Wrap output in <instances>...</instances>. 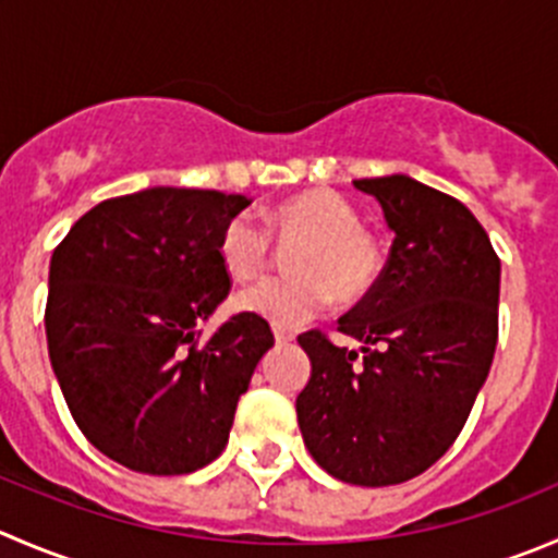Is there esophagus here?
<instances>
[{"label": "esophagus", "instance_id": "1", "mask_svg": "<svg viewBox=\"0 0 558 558\" xmlns=\"http://www.w3.org/2000/svg\"><path fill=\"white\" fill-rule=\"evenodd\" d=\"M272 332H275V343H280V345H286L294 340V329H286V327H278V324H275Z\"/></svg>", "mask_w": 558, "mask_h": 558}]
</instances>
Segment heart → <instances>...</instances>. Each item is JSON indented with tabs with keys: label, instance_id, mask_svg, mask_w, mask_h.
<instances>
[{
	"label": "heart",
	"instance_id": "b5f03b06",
	"mask_svg": "<svg viewBox=\"0 0 558 558\" xmlns=\"http://www.w3.org/2000/svg\"><path fill=\"white\" fill-rule=\"evenodd\" d=\"M262 226L236 215L223 226L218 256L234 280H251L269 262V238L296 245L289 253L291 278H267L247 286L236 305L278 327H300L332 300L356 302L371 294L381 275V253L362 231V218L343 196L313 187L275 204Z\"/></svg>",
	"mask_w": 558,
	"mask_h": 558
}]
</instances>
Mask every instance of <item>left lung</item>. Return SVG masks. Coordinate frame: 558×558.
<instances>
[{
  "label": "left lung",
  "instance_id": "obj_1",
  "mask_svg": "<svg viewBox=\"0 0 558 558\" xmlns=\"http://www.w3.org/2000/svg\"><path fill=\"white\" fill-rule=\"evenodd\" d=\"M395 231L371 294L338 329L302 332L311 378L296 420L313 461L351 485H398L434 466L463 430L499 338L501 262L458 198L405 174L354 180Z\"/></svg>",
  "mask_w": 558,
  "mask_h": 558
}]
</instances>
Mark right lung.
Instances as JSON below:
<instances>
[{"label":"right lung","instance_id":"obj_1","mask_svg":"<svg viewBox=\"0 0 558 558\" xmlns=\"http://www.w3.org/2000/svg\"><path fill=\"white\" fill-rule=\"evenodd\" d=\"M247 196L147 187L75 220L48 267L51 367L81 434L142 474H191L226 450L236 400L272 349L269 324L236 313L198 340L229 296L223 226Z\"/></svg>","mask_w":558,"mask_h":558}]
</instances>
